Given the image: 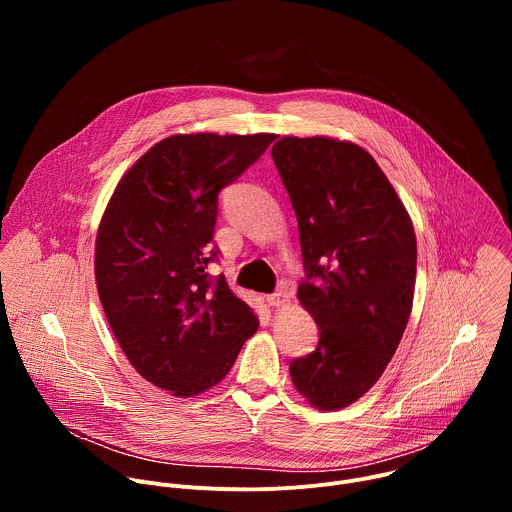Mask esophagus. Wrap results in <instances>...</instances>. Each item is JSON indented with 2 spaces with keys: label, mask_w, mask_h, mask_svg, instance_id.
<instances>
[{
  "label": "esophagus",
  "mask_w": 512,
  "mask_h": 512,
  "mask_svg": "<svg viewBox=\"0 0 512 512\" xmlns=\"http://www.w3.org/2000/svg\"><path fill=\"white\" fill-rule=\"evenodd\" d=\"M289 302V294L287 291H275V294H271V296H267V304L269 306H275V308H279V306H285Z\"/></svg>",
  "instance_id": "esophagus-1"
}]
</instances>
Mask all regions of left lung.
I'll list each match as a JSON object with an SVG mask.
<instances>
[{
  "instance_id": "left-lung-1",
  "label": "left lung",
  "mask_w": 512,
  "mask_h": 512,
  "mask_svg": "<svg viewBox=\"0 0 512 512\" xmlns=\"http://www.w3.org/2000/svg\"><path fill=\"white\" fill-rule=\"evenodd\" d=\"M298 216L306 279L300 304L320 328L312 354L291 360L300 395L342 409L385 373L405 332L417 243L395 188L360 145L281 137L271 150Z\"/></svg>"
}]
</instances>
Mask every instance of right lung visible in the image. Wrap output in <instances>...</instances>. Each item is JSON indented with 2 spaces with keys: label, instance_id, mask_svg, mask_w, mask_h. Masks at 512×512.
<instances>
[{
  "label": "right lung",
  "instance_id": "obj_1",
  "mask_svg": "<svg viewBox=\"0 0 512 512\" xmlns=\"http://www.w3.org/2000/svg\"><path fill=\"white\" fill-rule=\"evenodd\" d=\"M273 139L166 137L127 170L101 218L95 279L107 322L133 369L176 397L221 383L257 332L253 310L206 265L218 255V192Z\"/></svg>",
  "mask_w": 512,
  "mask_h": 512
}]
</instances>
